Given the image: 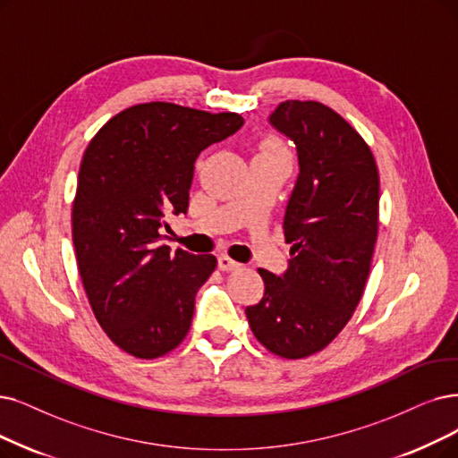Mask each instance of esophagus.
<instances>
[{
	"label": "esophagus",
	"instance_id": "obj_1",
	"mask_svg": "<svg viewBox=\"0 0 458 458\" xmlns=\"http://www.w3.org/2000/svg\"><path fill=\"white\" fill-rule=\"evenodd\" d=\"M217 267L222 268V270H227V272H229V270H236L241 265L236 263V261H233V259L229 258V255H219V258H217Z\"/></svg>",
	"mask_w": 458,
	"mask_h": 458
}]
</instances>
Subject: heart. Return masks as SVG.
Here are the masks:
<instances>
[{"mask_svg":"<svg viewBox=\"0 0 458 458\" xmlns=\"http://www.w3.org/2000/svg\"><path fill=\"white\" fill-rule=\"evenodd\" d=\"M270 148H274V144H272V142H270V144H268V150H270Z\"/></svg>","mask_w":458,"mask_h":458,"instance_id":"b5f03b06","label":"heart"}]
</instances>
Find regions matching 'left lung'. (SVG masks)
I'll list each match as a JSON object with an SVG mask.
<instances>
[{"mask_svg":"<svg viewBox=\"0 0 458 458\" xmlns=\"http://www.w3.org/2000/svg\"><path fill=\"white\" fill-rule=\"evenodd\" d=\"M270 125L297 146L299 176L284 216L287 270L259 268L263 299L246 318L268 352L302 359L321 352L352 319L377 239L379 176L370 146L333 108L284 101Z\"/></svg>","mask_w":458,"mask_h":458,"instance_id":"left-lung-1","label":"left lung"}]
</instances>
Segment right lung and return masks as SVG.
Segmentation results:
<instances>
[{"label":"right lung","mask_w":458,"mask_h":458,"mask_svg":"<svg viewBox=\"0 0 458 458\" xmlns=\"http://www.w3.org/2000/svg\"><path fill=\"white\" fill-rule=\"evenodd\" d=\"M152 101L125 108L89 140L72 200V244L94 316L120 350L139 359L173 352L186 338L195 295L214 255L163 244L165 216L186 214L195 159L242 127Z\"/></svg>","instance_id":"obj_1"}]
</instances>
